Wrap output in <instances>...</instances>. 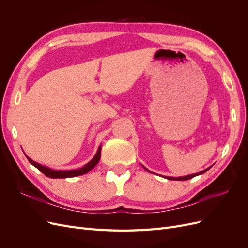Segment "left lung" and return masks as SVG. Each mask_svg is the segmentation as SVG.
<instances>
[{"mask_svg":"<svg viewBox=\"0 0 248 248\" xmlns=\"http://www.w3.org/2000/svg\"><path fill=\"white\" fill-rule=\"evenodd\" d=\"M142 168H144L146 170H148V171H150L148 169H146L144 166H142ZM211 168V167H210ZM210 168H208V169H206V170H201L200 172H196V174H192V175H188V176H184V177H178V178H174V177H164L166 179H168V180H175V181H185V180H189V179H191V178H193V177H196V176H199V175H202V174H204V172H206ZM151 172V171H150Z\"/></svg>","mask_w":248,"mask_h":248,"instance_id":"8db88e82","label":"left lung"}]
</instances>
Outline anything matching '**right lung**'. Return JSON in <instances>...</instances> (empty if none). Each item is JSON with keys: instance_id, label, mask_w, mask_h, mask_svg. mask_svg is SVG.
<instances>
[{"instance_id": "right-lung-1", "label": "right lung", "mask_w": 248, "mask_h": 248, "mask_svg": "<svg viewBox=\"0 0 248 248\" xmlns=\"http://www.w3.org/2000/svg\"><path fill=\"white\" fill-rule=\"evenodd\" d=\"M26 155V154H25ZM27 156V155H26ZM101 157V145L99 146L98 150H97V153L95 154V156L93 158L90 160L88 163H86L84 167L77 169V170H51L46 166H42V164L36 162L34 160H32L31 158H29L27 156L28 160L30 161V163L33 164L35 168L38 169L41 172H43L44 175L48 178H52V179H63V178H72V177H78V176H81L84 174H87L88 171L91 170L93 168L96 167V164L99 162Z\"/></svg>"}]
</instances>
